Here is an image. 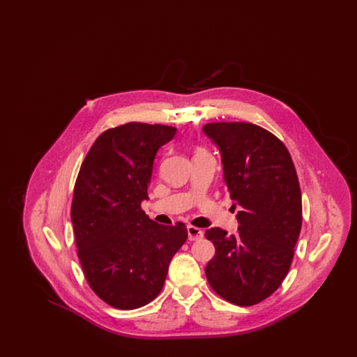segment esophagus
Segmentation results:
<instances>
[{
  "label": "esophagus",
  "instance_id": "34e87169",
  "mask_svg": "<svg viewBox=\"0 0 357 357\" xmlns=\"http://www.w3.org/2000/svg\"><path fill=\"white\" fill-rule=\"evenodd\" d=\"M187 234L190 241H199L204 238V231L195 226H187Z\"/></svg>",
  "mask_w": 357,
  "mask_h": 357
}]
</instances>
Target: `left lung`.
<instances>
[{
  "instance_id": "left-lung-1",
  "label": "left lung",
  "mask_w": 357,
  "mask_h": 357,
  "mask_svg": "<svg viewBox=\"0 0 357 357\" xmlns=\"http://www.w3.org/2000/svg\"><path fill=\"white\" fill-rule=\"evenodd\" d=\"M218 147L223 179L237 213L238 233L206 231L215 255L204 272L222 298L239 306L261 303L282 284L301 231L303 202L297 172L284 143L242 121L204 124Z\"/></svg>"
}]
</instances>
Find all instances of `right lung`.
I'll return each mask as SVG.
<instances>
[{
  "mask_svg": "<svg viewBox=\"0 0 357 357\" xmlns=\"http://www.w3.org/2000/svg\"><path fill=\"white\" fill-rule=\"evenodd\" d=\"M175 132L135 121L109 128L79 171L70 208L77 255L89 287L114 307L151 303L186 242L185 223L159 225L140 207L149 198L156 153Z\"/></svg>",
  "mask_w": 357,
  "mask_h": 357,
  "instance_id": "obj_1",
  "label": "right lung"
}]
</instances>
